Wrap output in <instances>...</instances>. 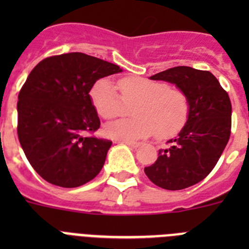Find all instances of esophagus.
<instances>
[{"instance_id":"esophagus-1","label":"esophagus","mask_w":249,"mask_h":249,"mask_svg":"<svg viewBox=\"0 0 249 249\" xmlns=\"http://www.w3.org/2000/svg\"><path fill=\"white\" fill-rule=\"evenodd\" d=\"M118 143H124V144H128V146L133 147V148H137L138 146H140V143L138 142H135V141H128V140H120L117 141Z\"/></svg>"}]
</instances>
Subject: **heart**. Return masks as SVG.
<instances>
[{
  "label": "heart",
  "instance_id": "heart-1",
  "mask_svg": "<svg viewBox=\"0 0 249 249\" xmlns=\"http://www.w3.org/2000/svg\"><path fill=\"white\" fill-rule=\"evenodd\" d=\"M89 97L98 116L105 120L124 116L132 107L135 117L105 127L106 135L116 140L143 138L153 133L160 138L171 137L183 128L190 116L186 92L140 77H123L116 86L108 78H101L92 86Z\"/></svg>",
  "mask_w": 249,
  "mask_h": 249
}]
</instances>
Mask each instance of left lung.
I'll use <instances>...</instances> for the list:
<instances>
[{
  "label": "left lung",
  "instance_id": "obj_1",
  "mask_svg": "<svg viewBox=\"0 0 249 249\" xmlns=\"http://www.w3.org/2000/svg\"><path fill=\"white\" fill-rule=\"evenodd\" d=\"M175 83L186 92L190 116L171 146L160 149L155 163L144 173L156 186L168 191L184 190L212 172L231 136L232 105L227 91L210 71L187 66L168 68L151 77Z\"/></svg>",
  "mask_w": 249,
  "mask_h": 249
}]
</instances>
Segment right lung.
<instances>
[{
    "mask_svg": "<svg viewBox=\"0 0 249 249\" xmlns=\"http://www.w3.org/2000/svg\"><path fill=\"white\" fill-rule=\"evenodd\" d=\"M118 72L117 65L72 52L42 59L28 74L18 93L17 135L45 181L73 188L100 173L112 141L85 135L101 126L89 91Z\"/></svg>",
    "mask_w": 249,
    "mask_h": 249,
    "instance_id": "right-lung-1",
    "label": "right lung"
}]
</instances>
